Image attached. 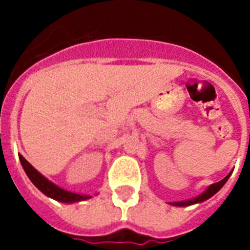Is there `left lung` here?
Masks as SVG:
<instances>
[{"label":"left lung","instance_id":"8db88e82","mask_svg":"<svg viewBox=\"0 0 250 250\" xmlns=\"http://www.w3.org/2000/svg\"><path fill=\"white\" fill-rule=\"evenodd\" d=\"M231 174V173H230ZM230 174L229 175L225 176L223 180H220L219 183H215V184H211L210 187L208 188L207 190L204 191L203 194H200L199 196H196V198H194V199L191 200H187V202H178V203H171V205H176V207H187V205H191V204H195V203H200V202H204V200L209 199L210 196H213L214 194L216 193V191H219L220 189H222L223 185L227 183V180L229 179V176H230Z\"/></svg>","mask_w":250,"mask_h":250}]
</instances>
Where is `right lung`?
Segmentation results:
<instances>
[{
  "instance_id": "obj_1",
  "label": "right lung",
  "mask_w": 250,
  "mask_h": 250,
  "mask_svg": "<svg viewBox=\"0 0 250 250\" xmlns=\"http://www.w3.org/2000/svg\"><path fill=\"white\" fill-rule=\"evenodd\" d=\"M20 161H21L22 167L26 171L27 176L30 178V180L34 183L35 187L37 189L42 191L45 195L50 196L52 199L57 200V202H62V203H75V202H80V200H86L91 198L89 195H80V194L76 193H71V191L63 190L61 188H59L57 185H55L54 183L48 182L47 179L45 176H42L41 174L35 169L32 165L26 160L25 158L22 155H19Z\"/></svg>"
}]
</instances>
